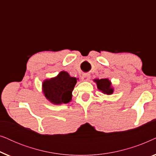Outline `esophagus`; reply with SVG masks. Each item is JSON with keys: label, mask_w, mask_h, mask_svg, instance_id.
Here are the masks:
<instances>
[{"label": "esophagus", "mask_w": 156, "mask_h": 156, "mask_svg": "<svg viewBox=\"0 0 156 156\" xmlns=\"http://www.w3.org/2000/svg\"><path fill=\"white\" fill-rule=\"evenodd\" d=\"M82 80L84 82H87L90 80V74H83L82 76Z\"/></svg>", "instance_id": "esophagus-1"}]
</instances>
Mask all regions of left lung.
<instances>
[{"label": "left lung", "instance_id": "1", "mask_svg": "<svg viewBox=\"0 0 156 156\" xmlns=\"http://www.w3.org/2000/svg\"><path fill=\"white\" fill-rule=\"evenodd\" d=\"M94 82H96L97 85V88L99 91H101L104 94L111 95L114 93V89L113 88L112 82L108 79H95L94 80Z\"/></svg>", "mask_w": 156, "mask_h": 156}]
</instances>
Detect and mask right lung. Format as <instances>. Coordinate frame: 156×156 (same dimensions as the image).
Segmentation results:
<instances>
[{"label":"right lung","mask_w":156,"mask_h":156,"mask_svg":"<svg viewBox=\"0 0 156 156\" xmlns=\"http://www.w3.org/2000/svg\"><path fill=\"white\" fill-rule=\"evenodd\" d=\"M78 79L62 71L55 77L42 82V92L49 101L55 105L67 104L72 101V91Z\"/></svg>","instance_id":"add662e5"}]
</instances>
